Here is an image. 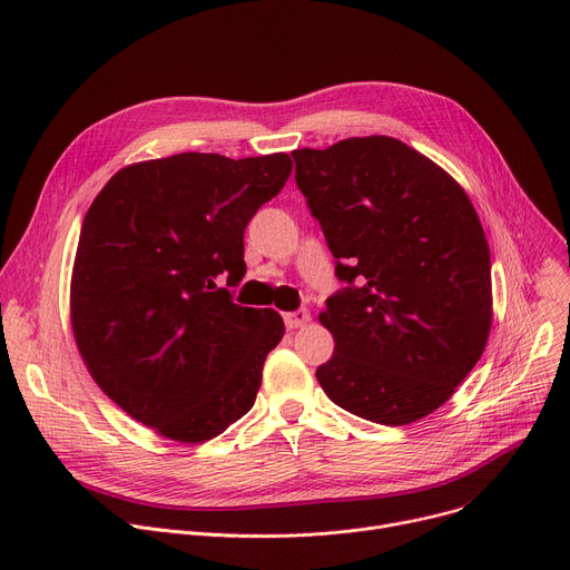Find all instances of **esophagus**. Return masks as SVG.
<instances>
[{"mask_svg": "<svg viewBox=\"0 0 570 570\" xmlns=\"http://www.w3.org/2000/svg\"><path fill=\"white\" fill-rule=\"evenodd\" d=\"M309 321V312L307 309H295V312H286L284 314V323L288 331H295V327H303Z\"/></svg>", "mask_w": 570, "mask_h": 570, "instance_id": "obj_1", "label": "esophagus"}]
</instances>
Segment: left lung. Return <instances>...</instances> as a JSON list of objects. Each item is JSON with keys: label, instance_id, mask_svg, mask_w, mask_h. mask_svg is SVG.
I'll list each match as a JSON object with an SVG mask.
<instances>
[{"label": "left lung", "instance_id": "obj_1", "mask_svg": "<svg viewBox=\"0 0 570 570\" xmlns=\"http://www.w3.org/2000/svg\"><path fill=\"white\" fill-rule=\"evenodd\" d=\"M291 155L344 282L318 316L335 353L316 379L365 421H421L453 397L490 337L481 219L451 175L397 138H346Z\"/></svg>", "mask_w": 570, "mask_h": 570}]
</instances>
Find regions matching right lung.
<instances>
[{"label":"right lung","instance_id":"1","mask_svg":"<svg viewBox=\"0 0 570 570\" xmlns=\"http://www.w3.org/2000/svg\"><path fill=\"white\" fill-rule=\"evenodd\" d=\"M291 168L284 153L140 161L115 173L87 209L73 337L101 391L161 436L209 441L256 402L284 321L235 305L228 286L247 273V224Z\"/></svg>","mask_w":570,"mask_h":570}]
</instances>
